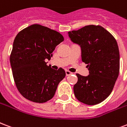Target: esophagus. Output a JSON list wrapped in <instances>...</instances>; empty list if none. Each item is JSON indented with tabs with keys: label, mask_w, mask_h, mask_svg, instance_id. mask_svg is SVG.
Segmentation results:
<instances>
[{
	"label": "esophagus",
	"mask_w": 127,
	"mask_h": 127,
	"mask_svg": "<svg viewBox=\"0 0 127 127\" xmlns=\"http://www.w3.org/2000/svg\"><path fill=\"white\" fill-rule=\"evenodd\" d=\"M71 74H72V72H70L69 70H66V76H69V75H70Z\"/></svg>",
	"instance_id": "esophagus-1"
}]
</instances>
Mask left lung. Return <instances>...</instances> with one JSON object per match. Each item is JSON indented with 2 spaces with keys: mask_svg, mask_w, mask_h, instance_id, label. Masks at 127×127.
<instances>
[{
  "mask_svg": "<svg viewBox=\"0 0 127 127\" xmlns=\"http://www.w3.org/2000/svg\"><path fill=\"white\" fill-rule=\"evenodd\" d=\"M70 40L81 46V58L89 74H76L74 94L80 102L95 105L112 92L119 74L120 55L117 40L101 26L88 25L68 32Z\"/></svg>",
  "mask_w": 127,
  "mask_h": 127,
  "instance_id": "obj_1",
  "label": "left lung"
}]
</instances>
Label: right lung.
I'll list each match as a JSON object with an SVG mask.
<instances>
[{
    "label": "right lung",
    "instance_id": "1",
    "mask_svg": "<svg viewBox=\"0 0 127 127\" xmlns=\"http://www.w3.org/2000/svg\"><path fill=\"white\" fill-rule=\"evenodd\" d=\"M63 40L61 34L40 25H31L16 36L10 62L16 87L25 98L42 103L54 96L66 72L62 68L53 69L45 60H51Z\"/></svg>",
    "mask_w": 127,
    "mask_h": 127
}]
</instances>
